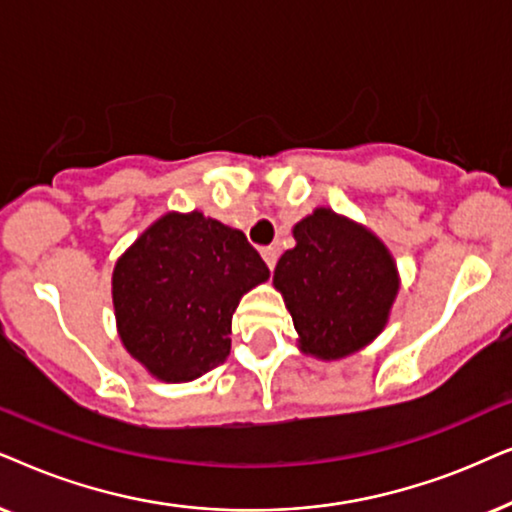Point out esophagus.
<instances>
[{
    "label": "esophagus",
    "mask_w": 512,
    "mask_h": 512,
    "mask_svg": "<svg viewBox=\"0 0 512 512\" xmlns=\"http://www.w3.org/2000/svg\"><path fill=\"white\" fill-rule=\"evenodd\" d=\"M262 257H264V262H267V267L274 271L276 262H278V250L276 248H262Z\"/></svg>",
    "instance_id": "obj_1"
}]
</instances>
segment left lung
I'll list each match as a JSON object with an SVG mask.
<instances>
[{
    "mask_svg": "<svg viewBox=\"0 0 512 512\" xmlns=\"http://www.w3.org/2000/svg\"><path fill=\"white\" fill-rule=\"evenodd\" d=\"M297 245L274 271L306 356L337 360L372 342L388 323L400 278L372 231L316 208L292 229Z\"/></svg>",
    "mask_w": 512,
    "mask_h": 512,
    "instance_id": "obj_1",
    "label": "left lung"
}]
</instances>
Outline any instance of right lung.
I'll return each instance as SVG.
<instances>
[{"mask_svg": "<svg viewBox=\"0 0 512 512\" xmlns=\"http://www.w3.org/2000/svg\"><path fill=\"white\" fill-rule=\"evenodd\" d=\"M267 278L269 267L243 231L199 210L166 213L114 267L121 342L156 379H199L227 360L231 316Z\"/></svg>", "mask_w": 512, "mask_h": 512, "instance_id": "add662e5", "label": "right lung"}]
</instances>
